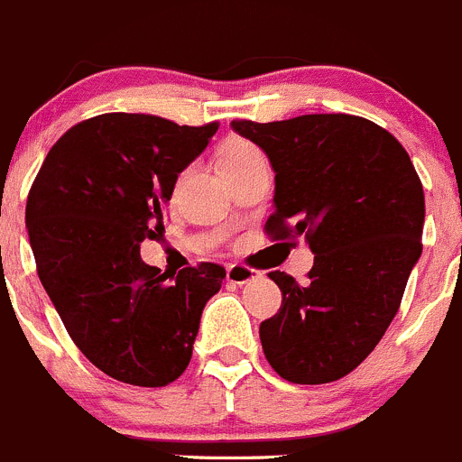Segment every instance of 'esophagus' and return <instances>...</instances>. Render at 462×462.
Returning a JSON list of instances; mask_svg holds the SVG:
<instances>
[{
    "label": "esophagus",
    "instance_id": "obj_1",
    "mask_svg": "<svg viewBox=\"0 0 462 462\" xmlns=\"http://www.w3.org/2000/svg\"><path fill=\"white\" fill-rule=\"evenodd\" d=\"M226 278L227 282L245 284V282H251V280L260 278V271L251 269V266H245V264H230L226 271Z\"/></svg>",
    "mask_w": 462,
    "mask_h": 462
}]
</instances>
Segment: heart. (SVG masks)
I'll return each mask as SVG.
<instances>
[{
  "mask_svg": "<svg viewBox=\"0 0 462 462\" xmlns=\"http://www.w3.org/2000/svg\"><path fill=\"white\" fill-rule=\"evenodd\" d=\"M260 154V150L251 143V141L245 139H227L226 143L221 145L218 150V168L221 166H230V163H239L244 159H251Z\"/></svg>",
  "mask_w": 462,
  "mask_h": 462,
  "instance_id": "1",
  "label": "heart"
}]
</instances>
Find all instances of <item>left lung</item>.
Returning <instances> with one entry per match:
<instances>
[{
    "mask_svg": "<svg viewBox=\"0 0 462 462\" xmlns=\"http://www.w3.org/2000/svg\"><path fill=\"white\" fill-rule=\"evenodd\" d=\"M232 129L275 171L269 239L305 235L314 253L305 284L269 273L282 303L260 323L266 360L299 385L339 381L381 342L421 255L420 175L406 148L360 116L232 120Z\"/></svg>",
    "mask_w": 462,
    "mask_h": 462,
    "instance_id": "obj_1",
    "label": "left lung"
}]
</instances>
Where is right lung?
Wrapping results in <instances>:
<instances>
[{"instance_id": "1", "label": "right lung", "mask_w": 462, "mask_h": 462, "mask_svg": "<svg viewBox=\"0 0 462 462\" xmlns=\"http://www.w3.org/2000/svg\"><path fill=\"white\" fill-rule=\"evenodd\" d=\"M218 123L150 114L81 120L51 145L27 198L38 278L68 335L106 376L163 387L189 367L200 314L226 269L211 262L166 280L141 260L163 205Z\"/></svg>"}]
</instances>
